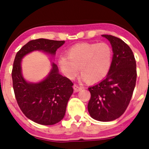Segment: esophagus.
<instances>
[{
	"instance_id": "obj_1",
	"label": "esophagus",
	"mask_w": 149,
	"mask_h": 149,
	"mask_svg": "<svg viewBox=\"0 0 149 149\" xmlns=\"http://www.w3.org/2000/svg\"><path fill=\"white\" fill-rule=\"evenodd\" d=\"M82 87L81 86H79L78 85H77V84H74V89L75 90V92H79V91H80L81 90H82Z\"/></svg>"
}]
</instances>
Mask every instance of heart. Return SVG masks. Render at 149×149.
<instances>
[{"label":"heart","instance_id":"1","mask_svg":"<svg viewBox=\"0 0 149 149\" xmlns=\"http://www.w3.org/2000/svg\"><path fill=\"white\" fill-rule=\"evenodd\" d=\"M68 57L59 59L62 72L69 78L78 74V68L84 79L90 83H96L106 76L110 70L113 50L110 44L84 43L75 45L67 52Z\"/></svg>","mask_w":149,"mask_h":149}]
</instances>
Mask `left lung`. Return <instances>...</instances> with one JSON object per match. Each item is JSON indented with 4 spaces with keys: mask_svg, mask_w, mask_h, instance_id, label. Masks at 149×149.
Masks as SVG:
<instances>
[{
    "mask_svg": "<svg viewBox=\"0 0 149 149\" xmlns=\"http://www.w3.org/2000/svg\"><path fill=\"white\" fill-rule=\"evenodd\" d=\"M112 45V65L106 78L88 88L91 97L88 110L90 116L102 122L118 118L127 108L136 80V64L130 47L123 40L102 35Z\"/></svg>",
    "mask_w": 149,
    "mask_h": 149,
    "instance_id": "left-lung-1",
    "label": "left lung"
}]
</instances>
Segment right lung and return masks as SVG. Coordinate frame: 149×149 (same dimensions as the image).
Here are the masks:
<instances>
[{"instance_id":"1","label":"right lung","mask_w":149,"mask_h":149,"mask_svg":"<svg viewBox=\"0 0 149 149\" xmlns=\"http://www.w3.org/2000/svg\"><path fill=\"white\" fill-rule=\"evenodd\" d=\"M65 41L45 39L31 40L15 56L12 70L13 86L20 109L29 119L42 125H53L63 118L69 99L74 92L72 83L59 73L56 64L43 80L39 83L27 82L23 76L21 60L34 51H42L54 56Z\"/></svg>"}]
</instances>
